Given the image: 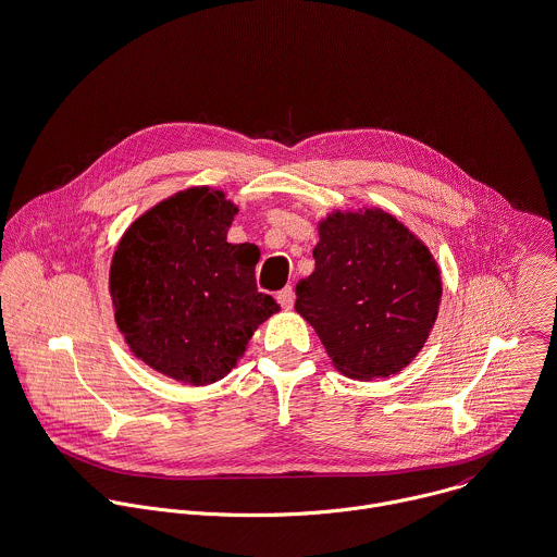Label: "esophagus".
Segmentation results:
<instances>
[{
	"instance_id": "1",
	"label": "esophagus",
	"mask_w": 557,
	"mask_h": 557,
	"mask_svg": "<svg viewBox=\"0 0 557 557\" xmlns=\"http://www.w3.org/2000/svg\"><path fill=\"white\" fill-rule=\"evenodd\" d=\"M277 304H280L284 310H290L293 304H295V290H293L290 286L282 288V290L277 293Z\"/></svg>"
}]
</instances>
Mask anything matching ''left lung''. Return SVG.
I'll return each mask as SVG.
<instances>
[{
  "mask_svg": "<svg viewBox=\"0 0 557 557\" xmlns=\"http://www.w3.org/2000/svg\"><path fill=\"white\" fill-rule=\"evenodd\" d=\"M295 293V310L336 371L375 380L397 375L419 356L443 282L432 251L386 210H334L319 221L314 271Z\"/></svg>",
  "mask_w": 557,
  "mask_h": 557,
  "instance_id": "obj_1",
  "label": "left lung"
}]
</instances>
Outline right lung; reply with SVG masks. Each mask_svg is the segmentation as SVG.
<instances>
[{
    "label": "right lung",
    "mask_w": 557,
    "mask_h": 557,
    "mask_svg": "<svg viewBox=\"0 0 557 557\" xmlns=\"http://www.w3.org/2000/svg\"><path fill=\"white\" fill-rule=\"evenodd\" d=\"M236 212L223 190H180L125 230L110 262L114 321L129 351L188 386L223 380L280 312L258 293V247L227 243Z\"/></svg>",
    "instance_id": "add662e5"
}]
</instances>
